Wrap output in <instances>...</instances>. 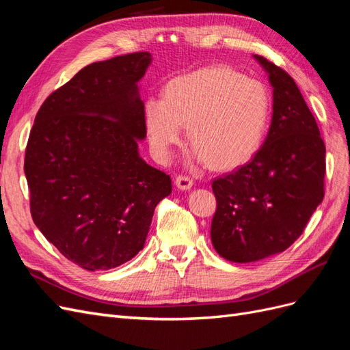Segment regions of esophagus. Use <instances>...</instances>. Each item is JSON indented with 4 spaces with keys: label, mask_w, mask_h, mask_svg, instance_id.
I'll return each instance as SVG.
<instances>
[{
    "label": "esophagus",
    "mask_w": 350,
    "mask_h": 350,
    "mask_svg": "<svg viewBox=\"0 0 350 350\" xmlns=\"http://www.w3.org/2000/svg\"><path fill=\"white\" fill-rule=\"evenodd\" d=\"M175 185L179 189H183V191H188V189H191V187H193V181L188 176H176Z\"/></svg>",
    "instance_id": "obj_1"
}]
</instances>
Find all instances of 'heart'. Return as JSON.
I'll return each mask as SVG.
<instances>
[{"mask_svg": "<svg viewBox=\"0 0 350 350\" xmlns=\"http://www.w3.org/2000/svg\"><path fill=\"white\" fill-rule=\"evenodd\" d=\"M269 121L262 84L228 67H206L169 81L163 99L144 102L152 150L167 162L183 140V125L194 143L191 156L217 171L238 167L257 153Z\"/></svg>", "mask_w": 350, "mask_h": 350, "instance_id": "obj_1", "label": "heart"}]
</instances>
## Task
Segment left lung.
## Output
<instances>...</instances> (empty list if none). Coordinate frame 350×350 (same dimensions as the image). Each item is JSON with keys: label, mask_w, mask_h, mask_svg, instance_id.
<instances>
[{"label": "left lung", "mask_w": 350, "mask_h": 350, "mask_svg": "<svg viewBox=\"0 0 350 350\" xmlns=\"http://www.w3.org/2000/svg\"><path fill=\"white\" fill-rule=\"evenodd\" d=\"M273 88L269 134L252 161L211 184V243L220 257L252 262L289 248L324 198L325 146L295 80L260 55Z\"/></svg>", "instance_id": "1"}]
</instances>
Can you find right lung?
Listing matches in <instances>:
<instances>
[{"instance_id": "add662e5", "label": "right lung", "mask_w": 350, "mask_h": 350, "mask_svg": "<svg viewBox=\"0 0 350 350\" xmlns=\"http://www.w3.org/2000/svg\"><path fill=\"white\" fill-rule=\"evenodd\" d=\"M149 52L81 68L51 93L31 126L25 156L35 225L84 270H109L143 250L171 176L146 163L139 81Z\"/></svg>"}]
</instances>
